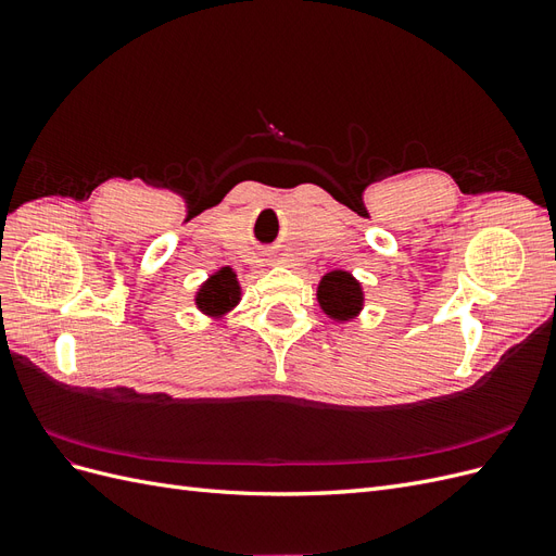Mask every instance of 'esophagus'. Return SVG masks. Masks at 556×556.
<instances>
[{
    "instance_id": "obj_1",
    "label": "esophagus",
    "mask_w": 556,
    "mask_h": 556,
    "mask_svg": "<svg viewBox=\"0 0 556 556\" xmlns=\"http://www.w3.org/2000/svg\"><path fill=\"white\" fill-rule=\"evenodd\" d=\"M278 264H285V260H278Z\"/></svg>"
}]
</instances>
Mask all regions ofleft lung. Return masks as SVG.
<instances>
[{"mask_svg":"<svg viewBox=\"0 0 556 556\" xmlns=\"http://www.w3.org/2000/svg\"><path fill=\"white\" fill-rule=\"evenodd\" d=\"M317 304L336 323H348L357 317L364 306L359 280L348 271H329L317 285Z\"/></svg>","mask_w":556,"mask_h":556,"instance_id":"obj_1","label":"left lung"}]
</instances>
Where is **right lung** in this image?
<instances>
[{
  "label": "right lung",
  "mask_w": 556,
  "mask_h": 556,
  "mask_svg": "<svg viewBox=\"0 0 556 556\" xmlns=\"http://www.w3.org/2000/svg\"><path fill=\"white\" fill-rule=\"evenodd\" d=\"M241 301V285L237 274L229 266H223L215 271L204 285H201L194 304L197 308L208 317H225L233 306Z\"/></svg>",
  "instance_id": "obj_1"
}]
</instances>
